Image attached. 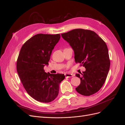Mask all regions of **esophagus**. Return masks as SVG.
Listing matches in <instances>:
<instances>
[{
	"label": "esophagus",
	"instance_id": "esophagus-1",
	"mask_svg": "<svg viewBox=\"0 0 125 125\" xmlns=\"http://www.w3.org/2000/svg\"><path fill=\"white\" fill-rule=\"evenodd\" d=\"M65 75L66 78H70L73 77V75L71 73H66L65 74Z\"/></svg>",
	"mask_w": 125,
	"mask_h": 125
}]
</instances>
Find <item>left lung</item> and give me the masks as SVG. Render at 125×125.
<instances>
[{
    "label": "left lung",
    "mask_w": 125,
    "mask_h": 125,
    "mask_svg": "<svg viewBox=\"0 0 125 125\" xmlns=\"http://www.w3.org/2000/svg\"><path fill=\"white\" fill-rule=\"evenodd\" d=\"M62 36L73 49L75 62L85 68L81 75L75 74L81 81L75 90L84 96L96 93L105 83L110 67L106 44L95 32L89 30H73L62 34Z\"/></svg>",
    "instance_id": "1"
}]
</instances>
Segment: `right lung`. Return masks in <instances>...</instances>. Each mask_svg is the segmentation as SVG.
Instances as JSON below:
<instances>
[{
  "mask_svg": "<svg viewBox=\"0 0 125 125\" xmlns=\"http://www.w3.org/2000/svg\"><path fill=\"white\" fill-rule=\"evenodd\" d=\"M60 38L55 35L38 34L22 46L17 62V70L24 89L34 99L42 103L55 100L59 93L63 74H51L44 70Z\"/></svg>",
  "mask_w": 125,
  "mask_h": 125,
  "instance_id": "obj_1",
  "label": "right lung"
}]
</instances>
